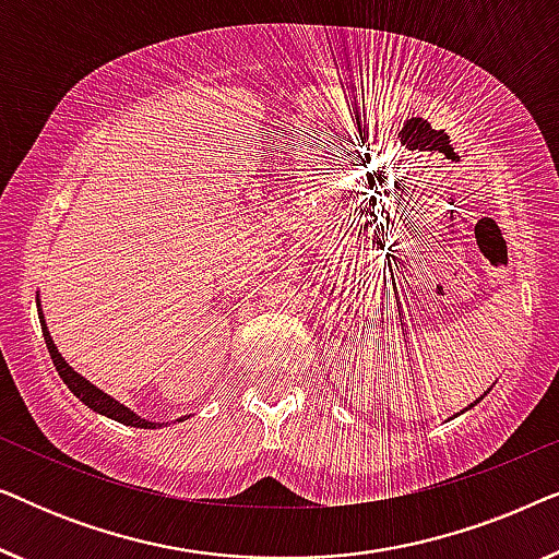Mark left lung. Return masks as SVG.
<instances>
[{"label": "left lung", "mask_w": 559, "mask_h": 559, "mask_svg": "<svg viewBox=\"0 0 559 559\" xmlns=\"http://www.w3.org/2000/svg\"><path fill=\"white\" fill-rule=\"evenodd\" d=\"M488 392H491V389H488ZM484 396H486V392H484V394H480V396H478V400H476V402H471V404H468V407H465V409H463V412H468V409H471V407H476V404H478V402H480V400H484ZM457 415H461V412H457ZM457 415H453V417H457Z\"/></svg>", "instance_id": "obj_1"}]
</instances>
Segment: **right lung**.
<instances>
[{
	"mask_svg": "<svg viewBox=\"0 0 559 559\" xmlns=\"http://www.w3.org/2000/svg\"><path fill=\"white\" fill-rule=\"evenodd\" d=\"M37 310H40V312H37V316H40L45 346H48V354L52 358V364H56L58 377L66 381V386L71 389V392L79 396V400L86 404L88 409H94L96 415H104V417L114 419V423H121V425H129V427H142V430H159V427H167V423H155V419H144L142 415H136V412L129 409L127 404H121L119 400H114V396L106 394L104 389H98L96 384H91L86 377H81V373L75 371L73 366L68 364L63 356H60L56 341H52V335L48 331V323H45V318H43L40 297H37ZM182 419H186V417H180L178 423H182Z\"/></svg>",
	"mask_w": 559,
	"mask_h": 559,
	"instance_id": "1",
	"label": "right lung"
}]
</instances>
